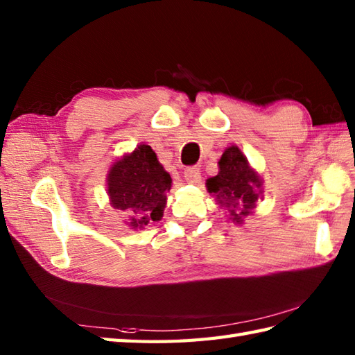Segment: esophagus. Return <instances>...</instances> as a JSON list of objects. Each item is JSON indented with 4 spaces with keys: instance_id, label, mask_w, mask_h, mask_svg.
Segmentation results:
<instances>
[{
    "instance_id": "1",
    "label": "esophagus",
    "mask_w": 355,
    "mask_h": 355,
    "mask_svg": "<svg viewBox=\"0 0 355 355\" xmlns=\"http://www.w3.org/2000/svg\"><path fill=\"white\" fill-rule=\"evenodd\" d=\"M184 177L189 183L197 184L201 182V171L197 166H189V168L184 169Z\"/></svg>"
}]
</instances>
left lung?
I'll return each instance as SVG.
<instances>
[{
    "mask_svg": "<svg viewBox=\"0 0 355 355\" xmlns=\"http://www.w3.org/2000/svg\"><path fill=\"white\" fill-rule=\"evenodd\" d=\"M218 164L220 172L207 180V191L215 195L221 206L230 209L233 221L241 223V216H247L256 206L262 182L236 146L225 149Z\"/></svg>",
    "mask_w": 355,
    "mask_h": 355,
    "instance_id": "1",
    "label": "left lung"
}]
</instances>
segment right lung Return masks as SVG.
Wrapping results in <instances>:
<instances>
[{
	"mask_svg": "<svg viewBox=\"0 0 355 355\" xmlns=\"http://www.w3.org/2000/svg\"><path fill=\"white\" fill-rule=\"evenodd\" d=\"M172 178L150 146L140 145L112 164L108 173L111 206L126 212L132 229H143L163 216Z\"/></svg>",
	"mask_w": 355,
	"mask_h": 355,
	"instance_id": "add662e5",
	"label": "right lung"
}]
</instances>
